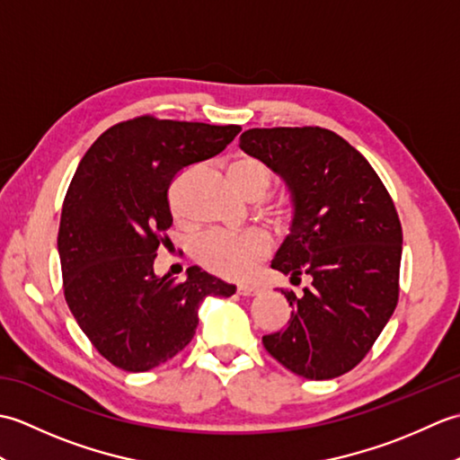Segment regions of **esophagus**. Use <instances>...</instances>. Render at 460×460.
I'll list each match as a JSON object with an SVG mask.
<instances>
[{"mask_svg": "<svg viewBox=\"0 0 460 460\" xmlns=\"http://www.w3.org/2000/svg\"><path fill=\"white\" fill-rule=\"evenodd\" d=\"M237 292L241 296H255L261 292V288L257 285H239Z\"/></svg>", "mask_w": 460, "mask_h": 460, "instance_id": "34e87169", "label": "esophagus"}]
</instances>
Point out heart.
I'll list each match as a JSON object with an SVG mask.
<instances>
[{
    "label": "heart",
    "mask_w": 460,
    "mask_h": 460,
    "mask_svg": "<svg viewBox=\"0 0 460 460\" xmlns=\"http://www.w3.org/2000/svg\"><path fill=\"white\" fill-rule=\"evenodd\" d=\"M229 173L237 190L245 198H262L272 183V172L265 162L252 155H239L233 160ZM272 251V241L265 231L227 233L215 231L198 239L193 257L203 269L223 279L243 280L255 272L259 262Z\"/></svg>",
    "instance_id": "obj_1"
}]
</instances>
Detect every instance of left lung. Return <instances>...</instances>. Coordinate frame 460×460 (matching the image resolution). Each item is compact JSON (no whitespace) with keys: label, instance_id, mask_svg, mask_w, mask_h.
<instances>
[{"label":"left lung","instance_id":"8db88e82","mask_svg":"<svg viewBox=\"0 0 460 460\" xmlns=\"http://www.w3.org/2000/svg\"><path fill=\"white\" fill-rule=\"evenodd\" d=\"M239 146L290 190V233L270 267L292 282L312 280L302 296L282 290L288 326L262 344L306 379L346 374L397 306L403 233L395 205L369 162L332 130L251 128Z\"/></svg>","mask_w":460,"mask_h":460}]
</instances>
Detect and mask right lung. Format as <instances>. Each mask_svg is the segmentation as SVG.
Returning a JSON list of instances; mask_svg holds the SVG:
<instances>
[{"label": "right lung", "instance_id": "obj_1", "mask_svg": "<svg viewBox=\"0 0 460 460\" xmlns=\"http://www.w3.org/2000/svg\"><path fill=\"white\" fill-rule=\"evenodd\" d=\"M241 126L140 116L99 136L68 185L57 249L63 288L99 354L126 371H148L190 344L205 296L235 285L190 267L183 282L158 277L154 259L172 227L168 190L188 165L227 148Z\"/></svg>", "mask_w": 460, "mask_h": 460}]
</instances>
